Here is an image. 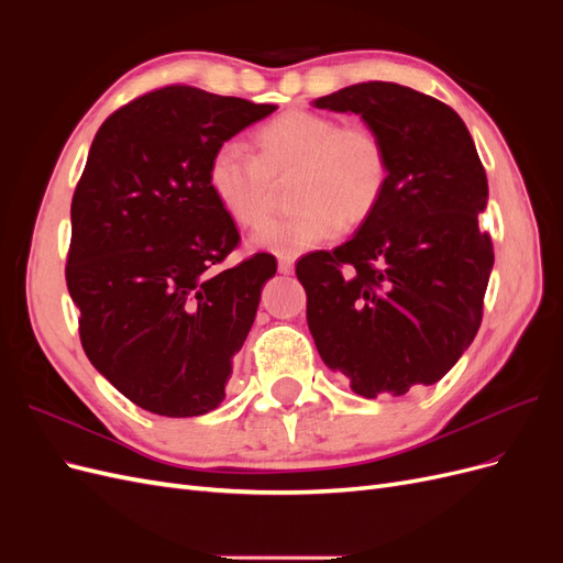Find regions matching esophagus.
Returning <instances> with one entry per match:
<instances>
[{"label":"esophagus","instance_id":"1","mask_svg":"<svg viewBox=\"0 0 563 563\" xmlns=\"http://www.w3.org/2000/svg\"><path fill=\"white\" fill-rule=\"evenodd\" d=\"M277 267H279L282 275H294L296 258H294V255H279V258H277Z\"/></svg>","mask_w":563,"mask_h":563}]
</instances>
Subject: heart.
I'll return each mask as SVG.
<instances>
[{"instance_id": "obj_1", "label": "heart", "mask_w": 563, "mask_h": 563, "mask_svg": "<svg viewBox=\"0 0 563 563\" xmlns=\"http://www.w3.org/2000/svg\"><path fill=\"white\" fill-rule=\"evenodd\" d=\"M255 143L258 155L242 141L220 143L207 183L232 223L258 228L269 213L275 178L296 174L294 203L300 209L255 232L258 249L291 255L327 244L345 220L362 223L385 192L387 152L368 126H340L329 114L291 110L265 124Z\"/></svg>"}]
</instances>
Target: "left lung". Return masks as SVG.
Wrapping results in <instances>:
<instances>
[{
	"instance_id": "obj_1",
	"label": "left lung",
	"mask_w": 563,
	"mask_h": 563,
	"mask_svg": "<svg viewBox=\"0 0 563 563\" xmlns=\"http://www.w3.org/2000/svg\"><path fill=\"white\" fill-rule=\"evenodd\" d=\"M314 108L360 114L385 145V192L350 242L298 261L323 364L366 399L432 385L482 327L493 244L479 230L488 183L463 119L391 81H364Z\"/></svg>"
}]
</instances>
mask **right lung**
Masks as SVG:
<instances>
[{
    "label": "right lung",
    "mask_w": 563,
    "mask_h": 563,
    "mask_svg": "<svg viewBox=\"0 0 563 563\" xmlns=\"http://www.w3.org/2000/svg\"><path fill=\"white\" fill-rule=\"evenodd\" d=\"M275 110L174 84L112 112L91 143L65 282L89 362L150 413L192 418L225 399L277 261L220 267L240 232L207 168L220 143Z\"/></svg>",
    "instance_id": "1"
}]
</instances>
